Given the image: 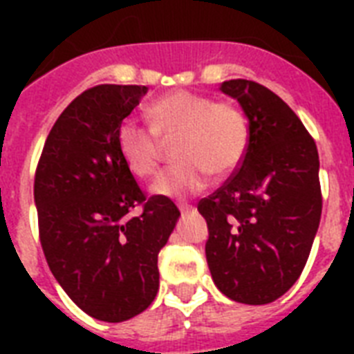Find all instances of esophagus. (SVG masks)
<instances>
[{"label":"esophagus","mask_w":354,"mask_h":354,"mask_svg":"<svg viewBox=\"0 0 354 354\" xmlns=\"http://www.w3.org/2000/svg\"><path fill=\"white\" fill-rule=\"evenodd\" d=\"M180 211H182V213H191V211H194V205L180 204Z\"/></svg>","instance_id":"34e87169"}]
</instances>
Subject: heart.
Instances as JSON below:
<instances>
[{
  "label": "heart",
  "instance_id": "b5f03b06",
  "mask_svg": "<svg viewBox=\"0 0 354 354\" xmlns=\"http://www.w3.org/2000/svg\"><path fill=\"white\" fill-rule=\"evenodd\" d=\"M150 128L127 119L118 128V150L132 174L149 178L158 171L163 141L176 139V165L161 172L152 193L187 196L202 191L211 172L230 176L244 160L250 132L241 108L213 101L194 91L176 90L158 97L145 108Z\"/></svg>",
  "mask_w": 354,
  "mask_h": 354
}]
</instances>
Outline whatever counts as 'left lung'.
<instances>
[{"label":"left lung","mask_w":354,"mask_h":354,"mask_svg":"<svg viewBox=\"0 0 354 354\" xmlns=\"http://www.w3.org/2000/svg\"><path fill=\"white\" fill-rule=\"evenodd\" d=\"M221 91L248 118L241 167L198 211L207 222L205 257L218 290L266 305L301 275L322 218L318 149L292 108L268 88L235 79Z\"/></svg>","instance_id":"left-lung-1"}]
</instances>
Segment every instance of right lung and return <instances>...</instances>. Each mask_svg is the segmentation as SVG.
I'll use <instances>...</instances> for the list:
<instances>
[{
  "instance_id": "add662e5",
  "label": "right lung",
  "mask_w": 354,
  "mask_h": 354,
  "mask_svg": "<svg viewBox=\"0 0 354 354\" xmlns=\"http://www.w3.org/2000/svg\"><path fill=\"white\" fill-rule=\"evenodd\" d=\"M147 86L101 84L80 93L47 136L35 174L47 264L77 307L118 324L160 288L158 253L176 226L171 198H147L118 150V128ZM139 205L142 215L128 217Z\"/></svg>"
}]
</instances>
